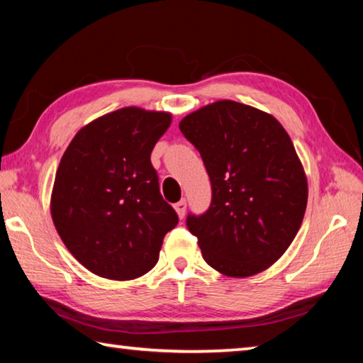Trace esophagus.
<instances>
[{
	"label": "esophagus",
	"instance_id": "obj_1",
	"mask_svg": "<svg viewBox=\"0 0 363 363\" xmlns=\"http://www.w3.org/2000/svg\"><path fill=\"white\" fill-rule=\"evenodd\" d=\"M174 208H176L177 216H179V218L182 219L184 216H186V210H187V201H186V199H182V200L177 201V203L174 205Z\"/></svg>",
	"mask_w": 363,
	"mask_h": 363
}]
</instances>
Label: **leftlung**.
Masks as SVG:
<instances>
[{
	"instance_id": "obj_1",
	"label": "left lung",
	"mask_w": 363,
	"mask_h": 363,
	"mask_svg": "<svg viewBox=\"0 0 363 363\" xmlns=\"http://www.w3.org/2000/svg\"><path fill=\"white\" fill-rule=\"evenodd\" d=\"M179 130L211 181L210 208L186 219L203 259L229 277L262 272L291 245L307 205L290 136L272 115L233 101L187 115Z\"/></svg>"
}]
</instances>
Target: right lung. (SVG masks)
<instances>
[{
    "mask_svg": "<svg viewBox=\"0 0 363 363\" xmlns=\"http://www.w3.org/2000/svg\"><path fill=\"white\" fill-rule=\"evenodd\" d=\"M169 125L167 112L115 110L82 128L60 160L54 225L70 253L99 277L131 280L149 272L164 235L179 223L150 163Z\"/></svg>",
    "mask_w": 363,
    "mask_h": 363,
    "instance_id": "add662e5",
    "label": "right lung"
}]
</instances>
